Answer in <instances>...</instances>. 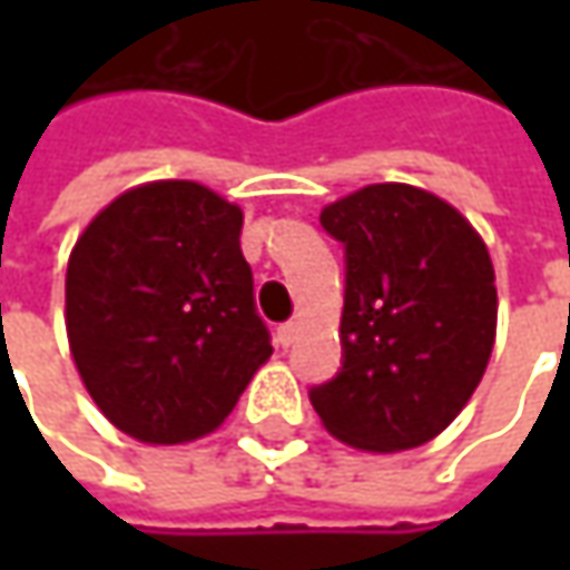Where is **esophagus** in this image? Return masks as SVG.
<instances>
[{
	"label": "esophagus",
	"instance_id": "obj_1",
	"mask_svg": "<svg viewBox=\"0 0 570 570\" xmlns=\"http://www.w3.org/2000/svg\"><path fill=\"white\" fill-rule=\"evenodd\" d=\"M297 330H301V326H297L295 320H292V323H282V326H278V345H282V348L295 345V342H297Z\"/></svg>",
	"mask_w": 570,
	"mask_h": 570
}]
</instances>
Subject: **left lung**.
I'll list each match as a JSON object with an SVG mask.
<instances>
[{
  "label": "left lung",
  "instance_id": "obj_1",
  "mask_svg": "<svg viewBox=\"0 0 570 570\" xmlns=\"http://www.w3.org/2000/svg\"><path fill=\"white\" fill-rule=\"evenodd\" d=\"M345 250L342 364L311 386L326 431L377 453L441 434L479 386L498 292L482 237L425 189L374 184L320 212Z\"/></svg>",
  "mask_w": 570,
  "mask_h": 570
}]
</instances>
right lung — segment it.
Wrapping results in <instances>:
<instances>
[{
	"mask_svg": "<svg viewBox=\"0 0 570 570\" xmlns=\"http://www.w3.org/2000/svg\"><path fill=\"white\" fill-rule=\"evenodd\" d=\"M240 208L189 180L122 193L78 237L66 330L91 400L145 444L222 425L273 336L240 253Z\"/></svg>",
	"mask_w": 570,
	"mask_h": 570,
	"instance_id": "add662e5",
	"label": "right lung"
}]
</instances>
